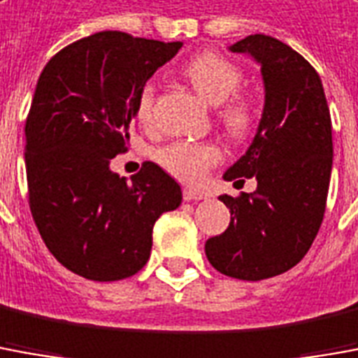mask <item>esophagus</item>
<instances>
[{
	"mask_svg": "<svg viewBox=\"0 0 358 358\" xmlns=\"http://www.w3.org/2000/svg\"><path fill=\"white\" fill-rule=\"evenodd\" d=\"M183 199L185 201H203V199H206V194H204L203 191H196V189H191V187H185Z\"/></svg>",
	"mask_w": 358,
	"mask_h": 358,
	"instance_id": "esophagus-1",
	"label": "esophagus"
}]
</instances>
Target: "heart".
Instances as JSON below:
<instances>
[{
    "mask_svg": "<svg viewBox=\"0 0 358 358\" xmlns=\"http://www.w3.org/2000/svg\"><path fill=\"white\" fill-rule=\"evenodd\" d=\"M183 76L194 91L216 105L220 124L231 138H245L257 122V103L250 93L240 91L241 68L218 52H201L183 66ZM155 87L146 83L136 99V118L142 127L154 122ZM222 159V150L212 142L175 140L155 152V162L179 181L196 185Z\"/></svg>",
    "mask_w": 358,
    "mask_h": 358,
    "instance_id": "1",
    "label": "heart"
}]
</instances>
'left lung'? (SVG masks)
<instances>
[{
    "instance_id": "8db88e82",
    "label": "left lung",
    "mask_w": 358,
    "mask_h": 358,
    "mask_svg": "<svg viewBox=\"0 0 358 358\" xmlns=\"http://www.w3.org/2000/svg\"><path fill=\"white\" fill-rule=\"evenodd\" d=\"M261 64L265 107L250 150L224 173L257 189L222 194L231 220L204 243L210 265L240 280H263L302 261L322 226L334 164L331 117L310 62L267 34L231 44Z\"/></svg>"
}]
</instances>
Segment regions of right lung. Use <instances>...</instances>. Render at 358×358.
Wrapping results in <instances>:
<instances>
[{
  "mask_svg": "<svg viewBox=\"0 0 358 358\" xmlns=\"http://www.w3.org/2000/svg\"><path fill=\"white\" fill-rule=\"evenodd\" d=\"M183 43L103 31L44 66L24 122L29 206L41 238L71 273L110 282L150 259L155 220L181 187L146 162L127 183L110 159L128 150L140 90Z\"/></svg>",
  "mask_w": 358,
  "mask_h": 358,
  "instance_id": "add662e5",
  "label": "right lung"
}]
</instances>
